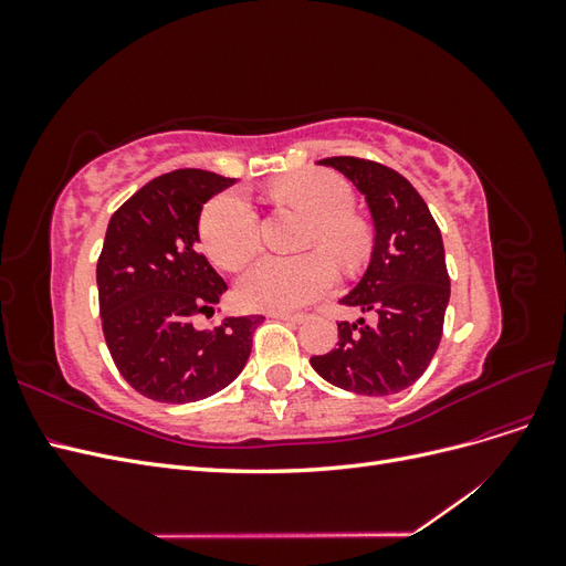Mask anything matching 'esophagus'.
Instances as JSON below:
<instances>
[{
  "label": "esophagus",
  "mask_w": 566,
  "mask_h": 566,
  "mask_svg": "<svg viewBox=\"0 0 566 566\" xmlns=\"http://www.w3.org/2000/svg\"><path fill=\"white\" fill-rule=\"evenodd\" d=\"M269 316L276 318V321H287V323H302L304 321V314H287V312H271Z\"/></svg>",
  "instance_id": "1"
}]
</instances>
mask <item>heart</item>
I'll use <instances>...</instances> for the list:
<instances>
[{
  "label": "heart",
  "mask_w": 566,
  "mask_h": 566,
  "mask_svg": "<svg viewBox=\"0 0 566 566\" xmlns=\"http://www.w3.org/2000/svg\"><path fill=\"white\" fill-rule=\"evenodd\" d=\"M276 193L310 212L306 245H321L352 262L364 248V229L349 214L354 193L333 172H297L276 184ZM202 245L224 271H241L260 250V224L252 202L241 191L212 198L200 214ZM337 283V266L325 252L264 256L238 283L245 306L266 312H295L312 304Z\"/></svg>",
  "instance_id": "b5f03b06"
}]
</instances>
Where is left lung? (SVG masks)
I'll return each instance as SVG.
<instances>
[{
    "label": "left lung",
    "instance_id": "8db88e82",
    "mask_svg": "<svg viewBox=\"0 0 566 566\" xmlns=\"http://www.w3.org/2000/svg\"><path fill=\"white\" fill-rule=\"evenodd\" d=\"M364 193L373 217L370 264L339 302L361 310L337 323V347L312 356L323 380L366 397L413 385L439 347L451 297L441 231L420 193L394 169L361 158H325Z\"/></svg>",
    "mask_w": 566,
    "mask_h": 566
}]
</instances>
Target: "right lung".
Masks as SVG:
<instances>
[{"mask_svg": "<svg viewBox=\"0 0 566 566\" xmlns=\"http://www.w3.org/2000/svg\"><path fill=\"white\" fill-rule=\"evenodd\" d=\"M235 179L175 169L139 188L106 231L96 264L98 312L119 375L144 397L188 403L231 385L248 364L264 316H212L227 283L198 252L202 205Z\"/></svg>", "mask_w": 566, "mask_h": 566, "instance_id": "right-lung-1", "label": "right lung"}]
</instances>
